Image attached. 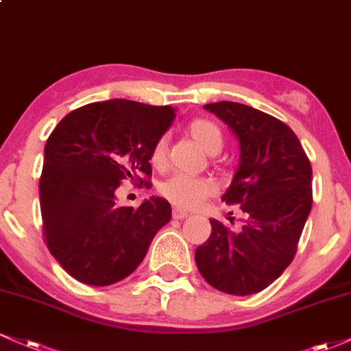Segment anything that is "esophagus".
Here are the masks:
<instances>
[{
  "label": "esophagus",
  "mask_w": 351,
  "mask_h": 351,
  "mask_svg": "<svg viewBox=\"0 0 351 351\" xmlns=\"http://www.w3.org/2000/svg\"><path fill=\"white\" fill-rule=\"evenodd\" d=\"M189 215L186 211H183V209H180V208H173V217H175V219H184V217H188Z\"/></svg>",
  "instance_id": "1"
}]
</instances>
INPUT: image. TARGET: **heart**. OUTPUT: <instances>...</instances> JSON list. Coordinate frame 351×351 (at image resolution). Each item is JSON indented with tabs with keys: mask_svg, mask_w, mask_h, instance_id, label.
Here are the masks:
<instances>
[{
	"mask_svg": "<svg viewBox=\"0 0 351 351\" xmlns=\"http://www.w3.org/2000/svg\"><path fill=\"white\" fill-rule=\"evenodd\" d=\"M189 136L206 153L216 155L223 150L224 134L216 122L209 119H195L186 127ZM168 145L165 136H160L150 150V163L158 170L167 167ZM216 184L208 176L173 175L160 186V195L181 209L198 208L204 199L215 195Z\"/></svg>",
	"mask_w": 351,
	"mask_h": 351,
	"instance_id": "obj_1",
	"label": "heart"
}]
</instances>
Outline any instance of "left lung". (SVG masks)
Listing matches in <instances>:
<instances>
[{"mask_svg":"<svg viewBox=\"0 0 351 351\" xmlns=\"http://www.w3.org/2000/svg\"><path fill=\"white\" fill-rule=\"evenodd\" d=\"M204 108L239 138L241 163L221 199L239 204L244 226L234 232L209 219L211 236L198 245L195 261L217 291L251 295L269 287L295 257L312 209V165L292 128L276 117L226 100Z\"/></svg>","mask_w":351,"mask_h":351,"instance_id":"obj_1","label":"left lung"}]
</instances>
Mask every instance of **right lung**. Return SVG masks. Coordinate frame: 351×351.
I'll return each instance as SVG.
<instances>
[{
    "label": "right lung",
    "mask_w": 351,
    "mask_h": 351,
    "mask_svg": "<svg viewBox=\"0 0 351 351\" xmlns=\"http://www.w3.org/2000/svg\"><path fill=\"white\" fill-rule=\"evenodd\" d=\"M173 120L171 106L114 99L75 108L52 130L39 178L43 237L75 280L104 287L128 277L171 219L167 199L119 208L115 191L123 180L152 186L150 150Z\"/></svg>",
    "instance_id": "1"
}]
</instances>
